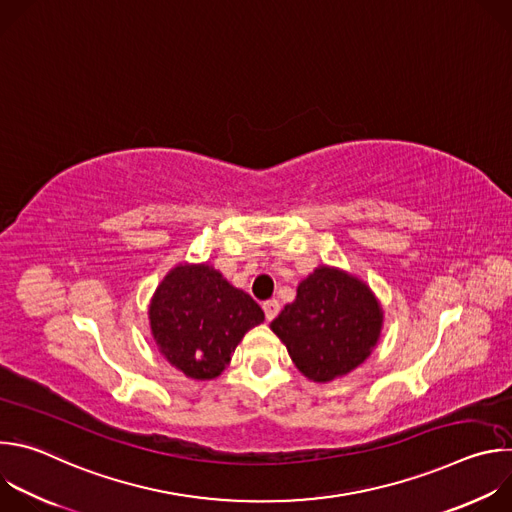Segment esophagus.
I'll use <instances>...</instances> for the list:
<instances>
[{"mask_svg":"<svg viewBox=\"0 0 512 512\" xmlns=\"http://www.w3.org/2000/svg\"><path fill=\"white\" fill-rule=\"evenodd\" d=\"M279 310H281V306H279L277 300H267V302H263V312H265V318H267V320H273V318L279 314Z\"/></svg>","mask_w":512,"mask_h":512,"instance_id":"esophagus-1","label":"esophagus"}]
</instances>
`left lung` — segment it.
I'll return each mask as SVG.
<instances>
[{"label":"left lung","mask_w":512,"mask_h":512,"mask_svg":"<svg viewBox=\"0 0 512 512\" xmlns=\"http://www.w3.org/2000/svg\"><path fill=\"white\" fill-rule=\"evenodd\" d=\"M383 314L371 289L338 269L318 267L298 298L271 322L296 367L326 383L356 369L379 340Z\"/></svg>","instance_id":"8db88e82"}]
</instances>
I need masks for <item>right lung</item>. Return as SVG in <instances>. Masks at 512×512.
<instances>
[{"label":"right lung","instance_id":"right-lung-1","mask_svg":"<svg viewBox=\"0 0 512 512\" xmlns=\"http://www.w3.org/2000/svg\"><path fill=\"white\" fill-rule=\"evenodd\" d=\"M263 310L208 265H180L156 289L150 324L162 354L190 379L225 371L247 330Z\"/></svg>","mask_w":512,"mask_h":512}]
</instances>
